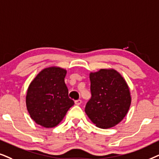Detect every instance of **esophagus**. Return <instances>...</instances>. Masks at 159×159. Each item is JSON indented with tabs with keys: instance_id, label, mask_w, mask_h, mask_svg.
<instances>
[{
	"instance_id": "obj_1",
	"label": "esophagus",
	"mask_w": 159,
	"mask_h": 159,
	"mask_svg": "<svg viewBox=\"0 0 159 159\" xmlns=\"http://www.w3.org/2000/svg\"><path fill=\"white\" fill-rule=\"evenodd\" d=\"M81 102H82V101L81 100V99H78V100L75 101V104L76 105H80L81 104Z\"/></svg>"
}]
</instances>
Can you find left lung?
Segmentation results:
<instances>
[{"mask_svg":"<svg viewBox=\"0 0 159 159\" xmlns=\"http://www.w3.org/2000/svg\"><path fill=\"white\" fill-rule=\"evenodd\" d=\"M92 98L85 112L96 126L113 127L121 121L129 110L132 97L126 80L113 68L89 73Z\"/></svg>","mask_w":159,"mask_h":159,"instance_id":"left-lung-1","label":"left lung"}]
</instances>
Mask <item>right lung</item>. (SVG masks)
I'll use <instances>...</instances> for the list:
<instances>
[{
	"label": "right lung",
	"instance_id": "1",
	"mask_svg": "<svg viewBox=\"0 0 159 159\" xmlns=\"http://www.w3.org/2000/svg\"><path fill=\"white\" fill-rule=\"evenodd\" d=\"M67 70L60 67H46L30 82L26 106L34 121L44 128H53L62 121L74 105L65 83Z\"/></svg>",
	"mask_w": 159,
	"mask_h": 159
}]
</instances>
